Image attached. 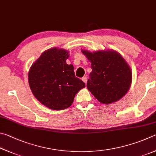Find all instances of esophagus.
<instances>
[{"mask_svg": "<svg viewBox=\"0 0 156 156\" xmlns=\"http://www.w3.org/2000/svg\"><path fill=\"white\" fill-rule=\"evenodd\" d=\"M82 80H83V82L86 84V83H87V81H88V78H87L86 76H83V77L82 78Z\"/></svg>", "mask_w": 156, "mask_h": 156, "instance_id": "1", "label": "esophagus"}]
</instances>
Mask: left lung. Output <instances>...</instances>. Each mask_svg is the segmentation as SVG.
Segmentation results:
<instances>
[{
    "label": "left lung",
    "mask_w": 156,
    "mask_h": 156,
    "mask_svg": "<svg viewBox=\"0 0 156 156\" xmlns=\"http://www.w3.org/2000/svg\"><path fill=\"white\" fill-rule=\"evenodd\" d=\"M82 53L91 62L88 90L105 104L121 99L129 90L132 77L129 65L121 55L112 51Z\"/></svg>",
    "instance_id": "1"
}]
</instances>
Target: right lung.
Masks as SVG:
<instances>
[{"label":"right lung","mask_w":156,"mask_h":156,"mask_svg":"<svg viewBox=\"0 0 156 156\" xmlns=\"http://www.w3.org/2000/svg\"><path fill=\"white\" fill-rule=\"evenodd\" d=\"M68 56V52L64 49H48L41 55L29 72L32 93L51 110L69 108L76 94L86 87L85 83L75 76L73 66L66 62Z\"/></svg>","instance_id":"add662e5"}]
</instances>
